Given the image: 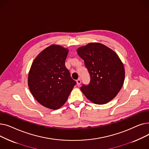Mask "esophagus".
Masks as SVG:
<instances>
[{
    "mask_svg": "<svg viewBox=\"0 0 149 149\" xmlns=\"http://www.w3.org/2000/svg\"><path fill=\"white\" fill-rule=\"evenodd\" d=\"M81 81L80 79H78L77 80V86H79L81 84Z\"/></svg>",
    "mask_w": 149,
    "mask_h": 149,
    "instance_id": "esophagus-1",
    "label": "esophagus"
}]
</instances>
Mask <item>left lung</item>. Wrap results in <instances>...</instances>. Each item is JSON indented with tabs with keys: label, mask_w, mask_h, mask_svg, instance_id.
<instances>
[{
	"label": "left lung",
	"mask_w": 149,
	"mask_h": 149,
	"mask_svg": "<svg viewBox=\"0 0 149 149\" xmlns=\"http://www.w3.org/2000/svg\"><path fill=\"white\" fill-rule=\"evenodd\" d=\"M84 60L91 80L83 84L81 92L97 104H104L114 98L124 81L125 70L122 61L113 50L99 43H91L77 50Z\"/></svg>",
	"instance_id": "obj_1"
}]
</instances>
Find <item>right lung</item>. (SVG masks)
Listing matches in <instances>:
<instances>
[{
	"instance_id": "add662e5",
	"label": "right lung",
	"mask_w": 149,
	"mask_h": 149,
	"mask_svg": "<svg viewBox=\"0 0 149 149\" xmlns=\"http://www.w3.org/2000/svg\"><path fill=\"white\" fill-rule=\"evenodd\" d=\"M68 49L51 45L34 59L29 72L28 83L33 97L42 106L57 109L66 101L76 81L65 66Z\"/></svg>"
}]
</instances>
